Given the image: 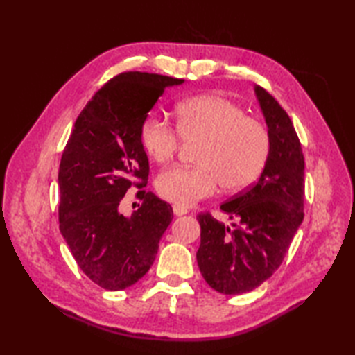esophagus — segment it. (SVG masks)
Here are the masks:
<instances>
[{"label": "esophagus", "instance_id": "34e87169", "mask_svg": "<svg viewBox=\"0 0 355 355\" xmlns=\"http://www.w3.org/2000/svg\"><path fill=\"white\" fill-rule=\"evenodd\" d=\"M172 210H173V215H175V216H183V215L187 214V209H184L182 206H177V205L172 207Z\"/></svg>", "mask_w": 355, "mask_h": 355}]
</instances>
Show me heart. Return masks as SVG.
Wrapping results in <instances>:
<instances>
[{
  "label": "heart",
  "mask_w": 355,
  "mask_h": 355,
  "mask_svg": "<svg viewBox=\"0 0 355 355\" xmlns=\"http://www.w3.org/2000/svg\"><path fill=\"white\" fill-rule=\"evenodd\" d=\"M177 130L158 117L140 128V143L150 160L163 164L178 153L182 141L200 143L195 168H169L155 180V191L177 206H192L212 195L221 183L241 191L261 175L270 154V134L259 120L227 97L201 94L180 102Z\"/></svg>",
  "instance_id": "obj_1"
}]
</instances>
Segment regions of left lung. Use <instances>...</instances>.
I'll return each instance as SVG.
<instances>
[{"instance_id": "obj_1", "label": "left lung", "mask_w": 355, "mask_h": 355, "mask_svg": "<svg viewBox=\"0 0 355 355\" xmlns=\"http://www.w3.org/2000/svg\"><path fill=\"white\" fill-rule=\"evenodd\" d=\"M270 134V154L258 182L221 205L230 225L200 214L197 262L205 281L223 294L254 290L275 273L304 221L302 146L273 96L254 87Z\"/></svg>"}]
</instances>
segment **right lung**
I'll use <instances>...</instances> for the list:
<instances>
[{
  "label": "right lung",
  "instance_id": "right-lung-1",
  "mask_svg": "<svg viewBox=\"0 0 355 355\" xmlns=\"http://www.w3.org/2000/svg\"><path fill=\"white\" fill-rule=\"evenodd\" d=\"M184 79L120 73L80 111L59 166V230L79 268L105 290H125L148 273L173 214L153 192L139 191L131 216L120 202L148 183L140 128L164 89Z\"/></svg>",
  "mask_w": 355,
  "mask_h": 355
}]
</instances>
